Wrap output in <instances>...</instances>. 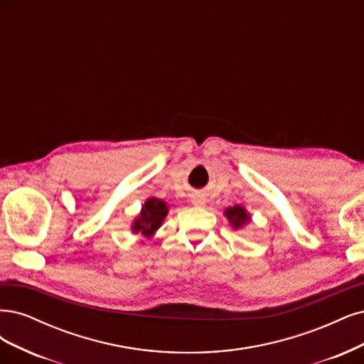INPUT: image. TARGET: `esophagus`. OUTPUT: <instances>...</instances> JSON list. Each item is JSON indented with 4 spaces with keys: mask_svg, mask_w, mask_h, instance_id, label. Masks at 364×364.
I'll list each match as a JSON object with an SVG mask.
<instances>
[{
    "mask_svg": "<svg viewBox=\"0 0 364 364\" xmlns=\"http://www.w3.org/2000/svg\"><path fill=\"white\" fill-rule=\"evenodd\" d=\"M192 203L195 205H204L205 204V198L203 195H195V196H192Z\"/></svg>",
    "mask_w": 364,
    "mask_h": 364,
    "instance_id": "esophagus-1",
    "label": "esophagus"
}]
</instances>
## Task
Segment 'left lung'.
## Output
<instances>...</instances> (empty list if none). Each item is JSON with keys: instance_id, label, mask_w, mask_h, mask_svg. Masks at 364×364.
<instances>
[{"instance_id": "obj_1", "label": "left lung", "mask_w": 364, "mask_h": 364, "mask_svg": "<svg viewBox=\"0 0 364 364\" xmlns=\"http://www.w3.org/2000/svg\"><path fill=\"white\" fill-rule=\"evenodd\" d=\"M225 216L228 218L230 224L232 225V228H242L245 224H248L250 220V215L246 213V210L242 205H234L225 210Z\"/></svg>"}]
</instances>
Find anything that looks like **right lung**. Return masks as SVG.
Listing matches in <instances>:
<instances>
[{
    "instance_id": "obj_1",
    "label": "right lung",
    "mask_w": 364,
    "mask_h": 364,
    "mask_svg": "<svg viewBox=\"0 0 364 364\" xmlns=\"http://www.w3.org/2000/svg\"><path fill=\"white\" fill-rule=\"evenodd\" d=\"M169 210L165 201H161L159 198L146 199L142 207V212H140V215L133 222V232L145 237H151L160 228Z\"/></svg>"
}]
</instances>
